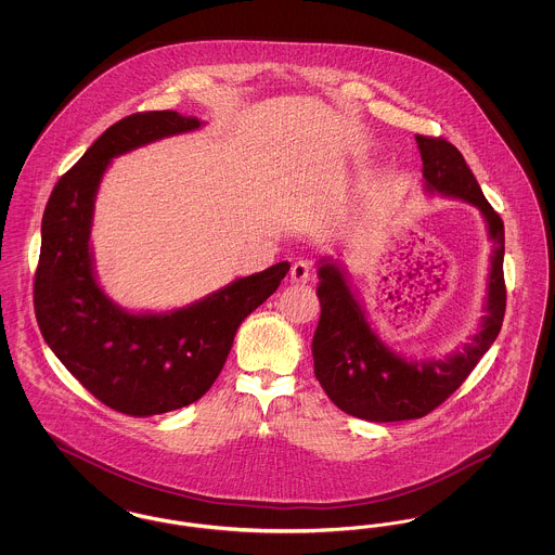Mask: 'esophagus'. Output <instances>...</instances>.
Instances as JSON below:
<instances>
[{
    "label": "esophagus",
    "mask_w": 555,
    "mask_h": 555,
    "mask_svg": "<svg viewBox=\"0 0 555 555\" xmlns=\"http://www.w3.org/2000/svg\"><path fill=\"white\" fill-rule=\"evenodd\" d=\"M312 276H314L312 266L308 264V262H304V260L295 262L293 268H291V281H293V283H310Z\"/></svg>",
    "instance_id": "1"
}]
</instances>
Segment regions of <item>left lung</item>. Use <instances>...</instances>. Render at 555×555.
Listing matches in <instances>:
<instances>
[{
  "mask_svg": "<svg viewBox=\"0 0 555 555\" xmlns=\"http://www.w3.org/2000/svg\"><path fill=\"white\" fill-rule=\"evenodd\" d=\"M423 158L424 189L473 204L493 241L487 279L485 317L473 339L443 360H405L370 326L366 310L349 287L344 266L322 258L318 266L320 299L312 356L314 374L331 401L345 414L370 423L423 418L441 405L475 370L498 339L505 314L503 222L485 199L464 156L443 137L416 134Z\"/></svg>",
  "mask_w": 555,
  "mask_h": 555,
  "instance_id": "8db88e82",
  "label": "left lung"
}]
</instances>
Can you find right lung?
<instances>
[{
    "label": "right lung",
    "instance_id": "1",
    "mask_svg": "<svg viewBox=\"0 0 555 555\" xmlns=\"http://www.w3.org/2000/svg\"><path fill=\"white\" fill-rule=\"evenodd\" d=\"M202 125L172 109L118 120L55 183L43 211L33 289L41 335L91 396L127 416L172 412L204 396L227 362L238 324L289 272V262H279L162 314L127 312L100 287L89 235L109 159Z\"/></svg>",
    "mask_w": 555,
    "mask_h": 555
}]
</instances>
